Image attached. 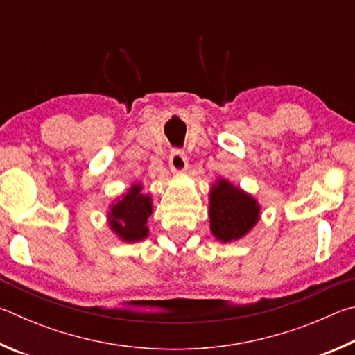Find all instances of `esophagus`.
Instances as JSON below:
<instances>
[{
    "label": "esophagus",
    "instance_id": "obj_1",
    "mask_svg": "<svg viewBox=\"0 0 355 355\" xmlns=\"http://www.w3.org/2000/svg\"><path fill=\"white\" fill-rule=\"evenodd\" d=\"M187 166H189V162H187V155H185V153L181 151V149H173L170 154L171 171L181 174L187 170Z\"/></svg>",
    "mask_w": 355,
    "mask_h": 355
}]
</instances>
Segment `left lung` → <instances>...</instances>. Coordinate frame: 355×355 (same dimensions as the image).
I'll use <instances>...</instances> for the list:
<instances>
[{
  "label": "left lung",
  "mask_w": 355,
  "mask_h": 355,
  "mask_svg": "<svg viewBox=\"0 0 355 355\" xmlns=\"http://www.w3.org/2000/svg\"><path fill=\"white\" fill-rule=\"evenodd\" d=\"M209 200L210 231L223 243L245 237L260 218L259 202L227 179H216Z\"/></svg>",
  "instance_id": "obj_1"
}]
</instances>
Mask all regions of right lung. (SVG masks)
I'll return each mask as SVG.
<instances>
[{
	"label": "right lung",
	"mask_w": 355,
	"mask_h": 355,
	"mask_svg": "<svg viewBox=\"0 0 355 355\" xmlns=\"http://www.w3.org/2000/svg\"><path fill=\"white\" fill-rule=\"evenodd\" d=\"M153 214V201L149 195L141 193V184H134L120 200L110 206L107 215L109 226L126 243H134L148 237L146 226Z\"/></svg>",
	"instance_id": "right-lung-1"
}]
</instances>
